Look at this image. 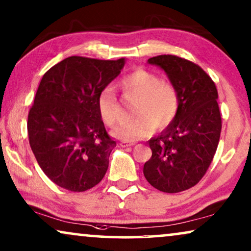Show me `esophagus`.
I'll return each instance as SVG.
<instances>
[{"label": "esophagus", "mask_w": 251, "mask_h": 251, "mask_svg": "<svg viewBox=\"0 0 251 251\" xmlns=\"http://www.w3.org/2000/svg\"><path fill=\"white\" fill-rule=\"evenodd\" d=\"M136 144V142H121L120 143V145L122 147H131Z\"/></svg>", "instance_id": "esophagus-1"}]
</instances>
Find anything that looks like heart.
I'll return each instance as SVG.
<instances>
[{
  "mask_svg": "<svg viewBox=\"0 0 251 251\" xmlns=\"http://www.w3.org/2000/svg\"><path fill=\"white\" fill-rule=\"evenodd\" d=\"M126 97L136 99L132 114L136 116L113 129L115 138L136 140L145 138L156 129H164L176 118L179 107L177 89L170 82L146 70H137L120 81ZM98 111L105 125L114 126L121 119L122 111L111 88H106L98 97Z\"/></svg>",
  "mask_w": 251,
  "mask_h": 251,
  "instance_id": "1",
  "label": "heart"
}]
</instances>
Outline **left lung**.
<instances>
[{
	"label": "left lung",
	"mask_w": 251,
	"mask_h": 251,
	"mask_svg": "<svg viewBox=\"0 0 251 251\" xmlns=\"http://www.w3.org/2000/svg\"><path fill=\"white\" fill-rule=\"evenodd\" d=\"M147 63L164 71L177 89L179 107L174 121L149 140L152 157L144 164V176L156 190L178 193L197 185L214 159L222 130L218 92L190 60L162 54Z\"/></svg>",
	"instance_id": "left-lung-1"
}]
</instances>
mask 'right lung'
<instances>
[{"label": "right lung", "mask_w": 251, "mask_h": 251, "mask_svg": "<svg viewBox=\"0 0 251 251\" xmlns=\"http://www.w3.org/2000/svg\"><path fill=\"white\" fill-rule=\"evenodd\" d=\"M125 64V58L72 56L43 75L27 130L37 163L58 186L84 192L104 178L116 143L106 132L98 97Z\"/></svg>", "instance_id": "add662e5"}]
</instances>
